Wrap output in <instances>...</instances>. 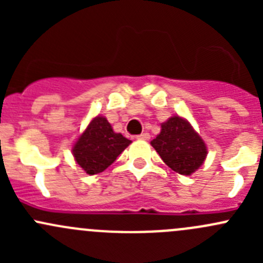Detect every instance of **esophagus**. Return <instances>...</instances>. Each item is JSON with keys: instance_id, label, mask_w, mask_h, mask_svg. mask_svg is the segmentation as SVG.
I'll return each instance as SVG.
<instances>
[{"instance_id": "1", "label": "esophagus", "mask_w": 263, "mask_h": 263, "mask_svg": "<svg viewBox=\"0 0 263 263\" xmlns=\"http://www.w3.org/2000/svg\"><path fill=\"white\" fill-rule=\"evenodd\" d=\"M137 139H140V140H148V139H150V135H148L147 132H144V134L139 135V136H137Z\"/></svg>"}]
</instances>
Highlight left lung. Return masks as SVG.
<instances>
[{
    "mask_svg": "<svg viewBox=\"0 0 263 263\" xmlns=\"http://www.w3.org/2000/svg\"><path fill=\"white\" fill-rule=\"evenodd\" d=\"M151 146L164 163L182 176H191L205 161L206 145L190 123L178 116L161 124V132Z\"/></svg>",
    "mask_w": 263,
    "mask_h": 263,
    "instance_id": "obj_1",
    "label": "left lung"
}]
</instances>
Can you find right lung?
I'll return each mask as SVG.
<instances>
[{
  "mask_svg": "<svg viewBox=\"0 0 263 263\" xmlns=\"http://www.w3.org/2000/svg\"><path fill=\"white\" fill-rule=\"evenodd\" d=\"M131 144L128 139L116 134L104 117H95L79 137L72 154L87 174H98L115 163L117 156Z\"/></svg>",
  "mask_w": 263,
  "mask_h": 263,
  "instance_id": "1",
  "label": "right lung"
}]
</instances>
